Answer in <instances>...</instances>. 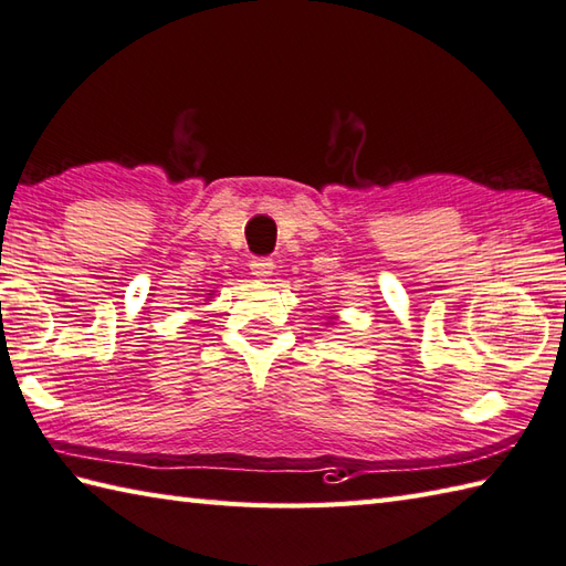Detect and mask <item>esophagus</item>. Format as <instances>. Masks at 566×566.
<instances>
[{"label":"esophagus","mask_w":566,"mask_h":566,"mask_svg":"<svg viewBox=\"0 0 566 566\" xmlns=\"http://www.w3.org/2000/svg\"><path fill=\"white\" fill-rule=\"evenodd\" d=\"M251 275L256 281H271L273 275V261L271 259H253L251 261Z\"/></svg>","instance_id":"esophagus-1"}]
</instances>
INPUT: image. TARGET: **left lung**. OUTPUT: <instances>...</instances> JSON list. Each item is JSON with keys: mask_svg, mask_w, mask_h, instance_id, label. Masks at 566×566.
Wrapping results in <instances>:
<instances>
[{"mask_svg": "<svg viewBox=\"0 0 566 566\" xmlns=\"http://www.w3.org/2000/svg\"><path fill=\"white\" fill-rule=\"evenodd\" d=\"M329 325H332V322H329Z\"/></svg>", "mask_w": 566, "mask_h": 566, "instance_id": "8db88e82", "label": "left lung"}]
</instances>
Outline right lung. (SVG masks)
Returning <instances> with one entry per match:
<instances>
[{
    "label": "right lung",
    "instance_id": "add662e5",
    "mask_svg": "<svg viewBox=\"0 0 566 566\" xmlns=\"http://www.w3.org/2000/svg\"><path fill=\"white\" fill-rule=\"evenodd\" d=\"M207 295H210V297H212V295H214V291H210V293H207Z\"/></svg>",
    "mask_w": 566,
    "mask_h": 566
}]
</instances>
